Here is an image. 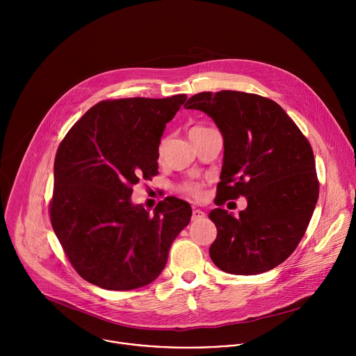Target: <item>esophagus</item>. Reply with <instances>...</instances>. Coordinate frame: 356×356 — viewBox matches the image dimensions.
Returning a JSON list of instances; mask_svg holds the SVG:
<instances>
[{
	"label": "esophagus",
	"mask_w": 356,
	"mask_h": 356,
	"mask_svg": "<svg viewBox=\"0 0 356 356\" xmlns=\"http://www.w3.org/2000/svg\"><path fill=\"white\" fill-rule=\"evenodd\" d=\"M204 217H206V213H204V211H201V210H198V209L193 210V214H191V220H193V221L202 220Z\"/></svg>",
	"instance_id": "34e87169"
}]
</instances>
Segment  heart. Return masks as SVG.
Segmentation results:
<instances>
[{
  "instance_id": "b5f03b06",
  "label": "heart",
  "mask_w": 356,
  "mask_h": 356,
  "mask_svg": "<svg viewBox=\"0 0 356 356\" xmlns=\"http://www.w3.org/2000/svg\"><path fill=\"white\" fill-rule=\"evenodd\" d=\"M206 129H210V128H206V127H194V128H191L190 134H195V132L206 131ZM162 147H163V142L161 143V147H159L161 152H162ZM180 191H181L183 194H186L187 197H191V198H194V200H200V198L202 197V187H201L200 184H197V183H186V184H183V186L180 187Z\"/></svg>"
}]
</instances>
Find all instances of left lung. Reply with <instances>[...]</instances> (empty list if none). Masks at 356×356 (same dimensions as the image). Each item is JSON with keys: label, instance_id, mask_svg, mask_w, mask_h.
<instances>
[{"label": "left lung", "instance_id": "8db88e82", "mask_svg": "<svg viewBox=\"0 0 356 356\" xmlns=\"http://www.w3.org/2000/svg\"><path fill=\"white\" fill-rule=\"evenodd\" d=\"M184 108L209 114L224 138L216 204L246 197L238 217L210 213L218 234L210 246L217 268L259 275L284 262L306 234L320 183L310 142L273 99L243 91H204Z\"/></svg>", "mask_w": 356, "mask_h": 356}]
</instances>
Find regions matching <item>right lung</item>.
Segmentation results:
<instances>
[{
  "instance_id": "right-lung-1",
  "label": "right lung",
  "mask_w": 356,
  "mask_h": 356,
  "mask_svg": "<svg viewBox=\"0 0 356 356\" xmlns=\"http://www.w3.org/2000/svg\"><path fill=\"white\" fill-rule=\"evenodd\" d=\"M187 99H104L66 134L55 158L49 214L74 270L107 290L154 282L191 218L188 202L162 200L155 213L131 202L132 186L156 176L165 127Z\"/></svg>"
}]
</instances>
